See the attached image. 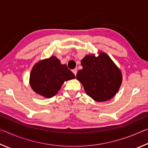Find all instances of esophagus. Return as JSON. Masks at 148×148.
Segmentation results:
<instances>
[{"mask_svg":"<svg viewBox=\"0 0 148 148\" xmlns=\"http://www.w3.org/2000/svg\"><path fill=\"white\" fill-rule=\"evenodd\" d=\"M72 72H73V73H74V75H75V76H76V74H77V69H73V70H72Z\"/></svg>","mask_w":148,"mask_h":148,"instance_id":"obj_1","label":"esophagus"}]
</instances>
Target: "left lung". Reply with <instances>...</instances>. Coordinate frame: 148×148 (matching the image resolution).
<instances>
[{
	"mask_svg": "<svg viewBox=\"0 0 148 148\" xmlns=\"http://www.w3.org/2000/svg\"><path fill=\"white\" fill-rule=\"evenodd\" d=\"M81 64L83 69L77 72L76 78L87 95L97 102L113 98L121 86L122 74L110 57L104 52H100L98 57L88 55Z\"/></svg>",
	"mask_w": 148,
	"mask_h": 148,
	"instance_id": "obj_1",
	"label": "left lung"
}]
</instances>
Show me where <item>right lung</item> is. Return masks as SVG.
<instances>
[{"label":"right lung","mask_w":148,"mask_h":148,"mask_svg":"<svg viewBox=\"0 0 148 148\" xmlns=\"http://www.w3.org/2000/svg\"><path fill=\"white\" fill-rule=\"evenodd\" d=\"M74 74L55 56L35 64L30 74L29 83L33 91L46 98L56 95L65 81L75 78Z\"/></svg>","instance_id":"1"}]
</instances>
